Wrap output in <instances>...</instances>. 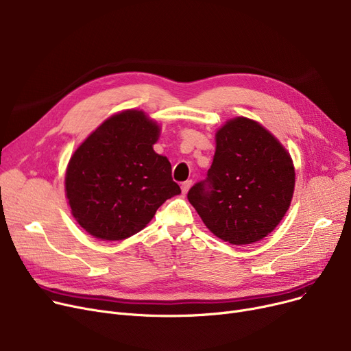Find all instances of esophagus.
<instances>
[{
    "mask_svg": "<svg viewBox=\"0 0 351 351\" xmlns=\"http://www.w3.org/2000/svg\"><path fill=\"white\" fill-rule=\"evenodd\" d=\"M191 186H192V180L182 182V185H180V188H182V193H188V191L191 189Z\"/></svg>",
    "mask_w": 351,
    "mask_h": 351,
    "instance_id": "34e87169",
    "label": "esophagus"
}]
</instances>
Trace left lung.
I'll return each instance as SVG.
<instances>
[{
  "label": "left lung",
  "instance_id": "8db88e82",
  "mask_svg": "<svg viewBox=\"0 0 351 351\" xmlns=\"http://www.w3.org/2000/svg\"><path fill=\"white\" fill-rule=\"evenodd\" d=\"M293 191V162L280 142L257 122L236 118L217 131L206 179L188 199L219 239L250 245L280 223Z\"/></svg>",
  "mask_w": 351,
  "mask_h": 351
}]
</instances>
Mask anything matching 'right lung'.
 Listing matches in <instances>:
<instances>
[{"label": "right lung", "mask_w": 351, "mask_h": 351, "mask_svg": "<svg viewBox=\"0 0 351 351\" xmlns=\"http://www.w3.org/2000/svg\"><path fill=\"white\" fill-rule=\"evenodd\" d=\"M159 126L142 110L106 119L68 163L65 191L77 222L102 241L142 230L166 199L180 193L171 162L154 151Z\"/></svg>", "instance_id": "obj_1"}]
</instances>
